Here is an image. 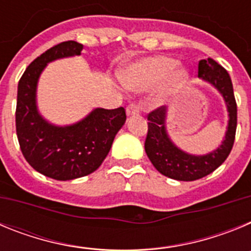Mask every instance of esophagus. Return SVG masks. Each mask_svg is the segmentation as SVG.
Instances as JSON below:
<instances>
[{
  "label": "esophagus",
  "mask_w": 251,
  "mask_h": 251,
  "mask_svg": "<svg viewBox=\"0 0 251 251\" xmlns=\"http://www.w3.org/2000/svg\"><path fill=\"white\" fill-rule=\"evenodd\" d=\"M126 112H127L128 117H133V115L139 114V108L136 104H129V105L127 106V110H126Z\"/></svg>",
  "instance_id": "esophagus-1"
}]
</instances>
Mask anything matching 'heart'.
Here are the masks:
<instances>
[{
  "label": "heart",
  "instance_id": "1",
  "mask_svg": "<svg viewBox=\"0 0 251 251\" xmlns=\"http://www.w3.org/2000/svg\"><path fill=\"white\" fill-rule=\"evenodd\" d=\"M122 83L133 92H145L157 86L156 97L166 101L176 95L190 80L185 68L177 66V60L165 55L141 57L119 72Z\"/></svg>",
  "mask_w": 251,
  "mask_h": 251
}]
</instances>
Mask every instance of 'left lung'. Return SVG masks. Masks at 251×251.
Returning <instances> with one entry per match:
<instances>
[{
	"label": "left lung",
	"mask_w": 251,
	"mask_h": 251,
	"mask_svg": "<svg viewBox=\"0 0 251 251\" xmlns=\"http://www.w3.org/2000/svg\"><path fill=\"white\" fill-rule=\"evenodd\" d=\"M199 77L220 93L227 109V127L221 145L206 154H191L175 145L166 127L167 108L159 106L148 114V133L145 150L159 174L177 181H195L214 172L231 152L235 141L238 109L230 75L214 59L199 61Z\"/></svg>",
	"instance_id": "1"
}]
</instances>
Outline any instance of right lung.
Segmentation results:
<instances>
[{
  "mask_svg": "<svg viewBox=\"0 0 251 251\" xmlns=\"http://www.w3.org/2000/svg\"><path fill=\"white\" fill-rule=\"evenodd\" d=\"M81 51L83 45L76 41L57 44L27 66L17 86L16 133L22 154L34 170L57 181L79 178L98 170L127 118L123 106L95 108L69 126L52 124L40 114L36 92L44 69Z\"/></svg>",
  "mask_w": 251,
  "mask_h": 251,
  "instance_id": "add662e5",
  "label": "right lung"
}]
</instances>
